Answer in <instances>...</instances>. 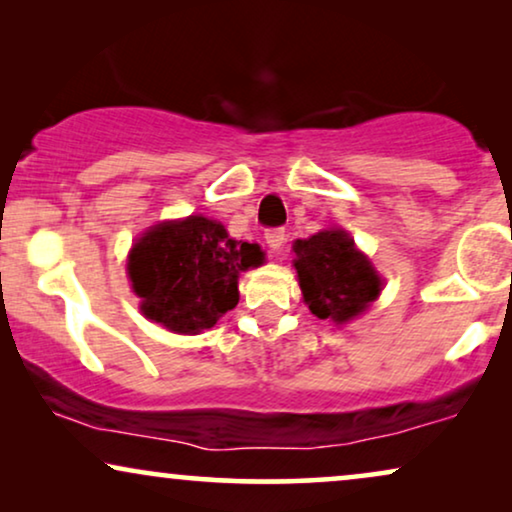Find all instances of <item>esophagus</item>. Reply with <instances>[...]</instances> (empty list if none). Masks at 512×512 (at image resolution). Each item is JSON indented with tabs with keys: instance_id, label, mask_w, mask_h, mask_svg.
<instances>
[{
	"instance_id": "obj_1",
	"label": "esophagus",
	"mask_w": 512,
	"mask_h": 512,
	"mask_svg": "<svg viewBox=\"0 0 512 512\" xmlns=\"http://www.w3.org/2000/svg\"><path fill=\"white\" fill-rule=\"evenodd\" d=\"M285 236H288V234H285V229H281V227H278V229H269L267 234H264V241H267V245H269L271 250L278 252V250L283 248Z\"/></svg>"
}]
</instances>
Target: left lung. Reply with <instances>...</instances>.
<instances>
[{"mask_svg":"<svg viewBox=\"0 0 512 512\" xmlns=\"http://www.w3.org/2000/svg\"><path fill=\"white\" fill-rule=\"evenodd\" d=\"M292 250L304 302L320 320L344 325L379 297V274L344 229L297 238Z\"/></svg>","mask_w":512,"mask_h":512,"instance_id":"1","label":"left lung"}]
</instances>
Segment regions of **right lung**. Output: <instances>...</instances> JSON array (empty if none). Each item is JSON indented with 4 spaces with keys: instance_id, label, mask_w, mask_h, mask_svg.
I'll return each mask as SVG.
<instances>
[{
    "instance_id": "add662e5",
    "label": "right lung",
    "mask_w": 512,
    "mask_h": 512,
    "mask_svg": "<svg viewBox=\"0 0 512 512\" xmlns=\"http://www.w3.org/2000/svg\"><path fill=\"white\" fill-rule=\"evenodd\" d=\"M257 243L229 238L217 220L189 215L154 224L128 255V278L145 318L177 335L208 330L238 304V276L260 267Z\"/></svg>"
}]
</instances>
